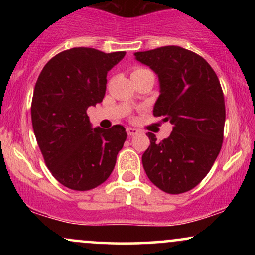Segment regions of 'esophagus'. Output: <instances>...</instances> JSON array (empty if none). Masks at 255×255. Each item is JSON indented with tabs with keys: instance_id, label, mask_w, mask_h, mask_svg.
<instances>
[{
	"instance_id": "obj_1",
	"label": "esophagus",
	"mask_w": 255,
	"mask_h": 255,
	"mask_svg": "<svg viewBox=\"0 0 255 255\" xmlns=\"http://www.w3.org/2000/svg\"><path fill=\"white\" fill-rule=\"evenodd\" d=\"M139 133V130L136 129V128H133V127H128L127 128V134L129 136H134V135H136V134Z\"/></svg>"
}]
</instances>
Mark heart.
I'll list each match as a JSON object with an SVG mask.
<instances>
[{"label":"heart","mask_w":255,"mask_h":255,"mask_svg":"<svg viewBox=\"0 0 255 255\" xmlns=\"http://www.w3.org/2000/svg\"><path fill=\"white\" fill-rule=\"evenodd\" d=\"M142 71H146V69H142V68H136V69H134V72H133V73H136V72H142Z\"/></svg>","instance_id":"obj_1"}]
</instances>
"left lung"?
<instances>
[{
    "mask_svg": "<svg viewBox=\"0 0 255 255\" xmlns=\"http://www.w3.org/2000/svg\"><path fill=\"white\" fill-rule=\"evenodd\" d=\"M134 56L159 81L153 115L174 126L162 141L147 133L150 146L142 154L146 175L169 194L191 191L211 170L223 142L225 104L217 75L203 57L181 46Z\"/></svg>",
    "mask_w": 255,
    "mask_h": 255,
    "instance_id": "1",
    "label": "left lung"
}]
</instances>
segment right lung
<instances>
[{
  "label": "right lung",
  "mask_w": 255,
  "mask_h": 255,
  "mask_svg": "<svg viewBox=\"0 0 255 255\" xmlns=\"http://www.w3.org/2000/svg\"><path fill=\"white\" fill-rule=\"evenodd\" d=\"M125 55L73 48L52 57L38 77L31 105L34 135L52 176L67 188H96L115 168L125 127L92 128L86 110L103 101L108 72Z\"/></svg>",
  "instance_id": "add662e5"
}]
</instances>
